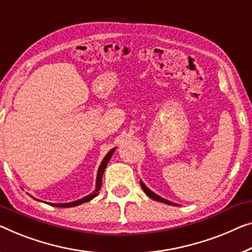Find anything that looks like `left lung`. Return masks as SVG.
Listing matches in <instances>:
<instances>
[{"instance_id": "1", "label": "left lung", "mask_w": 252, "mask_h": 252, "mask_svg": "<svg viewBox=\"0 0 252 252\" xmlns=\"http://www.w3.org/2000/svg\"><path fill=\"white\" fill-rule=\"evenodd\" d=\"M140 185H141V188H142V190L145 191V193L147 194L148 197H150L152 199H154V200H156V201H159V202H164V204H166V205H174V206H179V205H176V204H174V202H172V201H168V200H166V199H164V198H162V197H159V196H157V194H155L153 192V191H150L147 187H146L144 183H142L141 181H140Z\"/></svg>"}]
</instances>
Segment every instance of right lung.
Segmentation results:
<instances>
[{
  "mask_svg": "<svg viewBox=\"0 0 252 252\" xmlns=\"http://www.w3.org/2000/svg\"><path fill=\"white\" fill-rule=\"evenodd\" d=\"M115 148H113L112 150H110V152L107 153V155L104 157L103 162L102 164H100V166L98 168V173H97V181H96V189L93 191L92 194H89V196H86L85 198L82 199H79V200L77 201H72V202H67V204H51L52 206H55V207H62V208H66V207H73V206H78V205H81L84 204V202L86 201H89L92 200L93 198H95L97 194H98L99 192L98 191L100 190V187H102V176H103V173L105 171V168H106V165L108 163V160L111 159L112 155H113Z\"/></svg>",
  "mask_w": 252,
  "mask_h": 252,
  "instance_id": "right-lung-1",
  "label": "right lung"
}]
</instances>
